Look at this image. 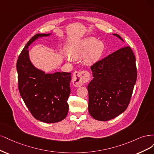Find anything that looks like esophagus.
Returning <instances> with one entry per match:
<instances>
[{
    "label": "esophagus",
    "instance_id": "obj_1",
    "mask_svg": "<svg viewBox=\"0 0 154 154\" xmlns=\"http://www.w3.org/2000/svg\"><path fill=\"white\" fill-rule=\"evenodd\" d=\"M90 79V74L86 70L75 71L72 76L73 84L76 87L82 86L83 84L88 82Z\"/></svg>",
    "mask_w": 154,
    "mask_h": 154
}]
</instances>
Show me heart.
Returning a JSON list of instances; mask_svg holds the SVG:
<instances>
[{
    "mask_svg": "<svg viewBox=\"0 0 154 154\" xmlns=\"http://www.w3.org/2000/svg\"><path fill=\"white\" fill-rule=\"evenodd\" d=\"M104 50V45L95 37H87L69 43L66 52L69 56L66 59L71 61L72 58L77 59L83 56L87 65H92L100 59Z\"/></svg>",
    "mask_w": 154,
    "mask_h": 154,
    "instance_id": "obj_1",
    "label": "heart"
}]
</instances>
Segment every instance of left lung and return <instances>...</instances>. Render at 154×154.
I'll list each match as a JSON object with an SVG mask.
<instances>
[{"mask_svg": "<svg viewBox=\"0 0 154 154\" xmlns=\"http://www.w3.org/2000/svg\"><path fill=\"white\" fill-rule=\"evenodd\" d=\"M124 42L120 35L113 34ZM88 85V111L97 120L108 121L126 110L136 82V57L130 47L121 48L91 66Z\"/></svg>", "mask_w": 154, "mask_h": 154, "instance_id": "left-lung-1", "label": "left lung"}]
</instances>
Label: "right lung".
<instances>
[{
	"label": "right lung",
	"instance_id": "obj_1",
	"mask_svg": "<svg viewBox=\"0 0 154 154\" xmlns=\"http://www.w3.org/2000/svg\"><path fill=\"white\" fill-rule=\"evenodd\" d=\"M51 34L34 35L24 47L17 63L18 90L23 102L36 120L47 123L61 122L67 116L72 79L71 73H45L30 60L29 46Z\"/></svg>",
	"mask_w": 154,
	"mask_h": 154
}]
</instances>
